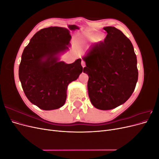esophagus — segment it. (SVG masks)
<instances>
[{"label":"esophagus","mask_w":159,"mask_h":159,"mask_svg":"<svg viewBox=\"0 0 159 159\" xmlns=\"http://www.w3.org/2000/svg\"><path fill=\"white\" fill-rule=\"evenodd\" d=\"M81 66H82L83 68H84V67L85 66V61L84 60L81 61Z\"/></svg>","instance_id":"1"}]
</instances>
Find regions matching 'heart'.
<instances>
[{
	"label": "heart",
	"mask_w": 159,
	"mask_h": 159,
	"mask_svg": "<svg viewBox=\"0 0 159 159\" xmlns=\"http://www.w3.org/2000/svg\"><path fill=\"white\" fill-rule=\"evenodd\" d=\"M89 39L93 40V36H89Z\"/></svg>",
	"instance_id": "obj_1"
}]
</instances>
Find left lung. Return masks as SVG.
<instances>
[{"instance_id": "left-lung-1", "label": "left lung", "mask_w": 159, "mask_h": 159, "mask_svg": "<svg viewBox=\"0 0 159 159\" xmlns=\"http://www.w3.org/2000/svg\"><path fill=\"white\" fill-rule=\"evenodd\" d=\"M104 41L91 46L84 57V72L89 76L88 94L99 109L109 110L131 97L138 80L137 56L131 42L117 28H103Z\"/></svg>"}]
</instances>
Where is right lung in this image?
Listing matches in <instances>:
<instances>
[{
    "mask_svg": "<svg viewBox=\"0 0 159 159\" xmlns=\"http://www.w3.org/2000/svg\"><path fill=\"white\" fill-rule=\"evenodd\" d=\"M68 27L70 30L79 28L75 25ZM70 39L67 28H43L33 36L23 51L18 71L22 88L28 100L43 110L63 106L68 84L83 71L81 59L70 64L57 61L56 56L68 49Z\"/></svg>",
    "mask_w": 159,
    "mask_h": 159,
    "instance_id": "add662e5",
    "label": "right lung"
}]
</instances>
